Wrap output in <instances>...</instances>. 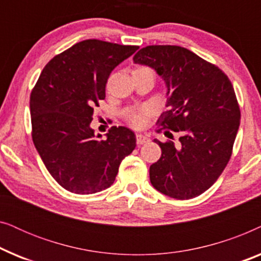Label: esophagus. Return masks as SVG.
Listing matches in <instances>:
<instances>
[{
	"label": "esophagus",
	"instance_id": "34e87169",
	"mask_svg": "<svg viewBox=\"0 0 261 261\" xmlns=\"http://www.w3.org/2000/svg\"><path fill=\"white\" fill-rule=\"evenodd\" d=\"M148 141V138L146 137L144 134H137V144L138 145H142L145 144V142Z\"/></svg>",
	"mask_w": 261,
	"mask_h": 261
}]
</instances>
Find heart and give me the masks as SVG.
Instances as JSON below:
<instances>
[{
    "label": "heart",
    "mask_w": 261,
    "mask_h": 261,
    "mask_svg": "<svg viewBox=\"0 0 261 261\" xmlns=\"http://www.w3.org/2000/svg\"><path fill=\"white\" fill-rule=\"evenodd\" d=\"M148 109L147 108H141L139 110H135L129 115V122L133 124L134 127H140L145 121V116L147 115Z\"/></svg>",
    "instance_id": "obj_1"
}]
</instances>
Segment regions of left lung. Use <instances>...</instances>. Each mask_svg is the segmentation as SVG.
I'll return each mask as SVG.
<instances>
[{
    "label": "left lung",
    "mask_w": 261,
    "mask_h": 261,
    "mask_svg": "<svg viewBox=\"0 0 261 261\" xmlns=\"http://www.w3.org/2000/svg\"><path fill=\"white\" fill-rule=\"evenodd\" d=\"M133 62L155 70L166 85L167 110L158 123L179 134L178 144L162 142V156L149 166V179L162 194L190 199L223 172L240 126L233 85L219 67L180 46L141 48Z\"/></svg>",
    "instance_id": "obj_1"
}]
</instances>
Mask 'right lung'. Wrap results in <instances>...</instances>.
Returning <instances> with one entry per match:
<instances>
[{"instance_id": "1", "label": "right lung", "mask_w": 261, "mask_h": 261, "mask_svg": "<svg viewBox=\"0 0 261 261\" xmlns=\"http://www.w3.org/2000/svg\"><path fill=\"white\" fill-rule=\"evenodd\" d=\"M138 46L90 39L49 60L31 94L32 138L49 174L65 190L96 194L114 183L137 146L133 130L114 126L102 139L90 127L112 71Z\"/></svg>"}]
</instances>
